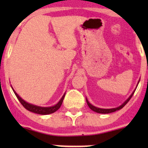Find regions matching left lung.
Masks as SVG:
<instances>
[{
    "label": "left lung",
    "instance_id": "8db88e82",
    "mask_svg": "<svg viewBox=\"0 0 148 148\" xmlns=\"http://www.w3.org/2000/svg\"><path fill=\"white\" fill-rule=\"evenodd\" d=\"M135 92V91H134V92H132V95H130V97L128 98V99H127V100L125 101V102H124L123 104H122V105H120V107H117V108H113V109H101V108H98V107H95V106L92 105V104H91L90 103L88 102L87 99H86V103H87V104H88V106H89V108H90L92 110H93L94 112H97V113H101V114H108V113L114 112L117 111V110H121V109L122 108V107H124V106H125V104H127V103L130 100V99H131V98H132V95H134Z\"/></svg>",
    "mask_w": 148,
    "mask_h": 148
}]
</instances>
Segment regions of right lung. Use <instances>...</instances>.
<instances>
[{"mask_svg": "<svg viewBox=\"0 0 148 148\" xmlns=\"http://www.w3.org/2000/svg\"><path fill=\"white\" fill-rule=\"evenodd\" d=\"M13 92H14L15 95H16V97L18 98V99L19 100V102H21V104L23 106V107H24L25 109H26V110H28V111L32 112H34V113H36V114H51V113H53V112H55L56 111H57V110L60 108L61 105H62V102H63L64 98V96H65V94H64V95H63V97H62V99H61V100L59 101V102H58L56 105L53 106V107H38V106L34 105V104H29V103L25 102L23 99H22L18 95V94L16 93L14 90H13Z\"/></svg>", "mask_w": 148, "mask_h": 148, "instance_id": "right-lung-1", "label": "right lung"}]
</instances>
